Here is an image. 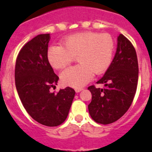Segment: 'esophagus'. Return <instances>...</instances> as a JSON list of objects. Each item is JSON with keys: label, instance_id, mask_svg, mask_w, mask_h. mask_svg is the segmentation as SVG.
Returning <instances> with one entry per match:
<instances>
[{"label": "esophagus", "instance_id": "obj_1", "mask_svg": "<svg viewBox=\"0 0 152 152\" xmlns=\"http://www.w3.org/2000/svg\"><path fill=\"white\" fill-rule=\"evenodd\" d=\"M83 88H75V91H76V93L80 92L81 91H83Z\"/></svg>", "mask_w": 152, "mask_h": 152}]
</instances>
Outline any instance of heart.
<instances>
[{
	"instance_id": "b5f03b06",
	"label": "heart",
	"mask_w": 152,
	"mask_h": 152,
	"mask_svg": "<svg viewBox=\"0 0 152 152\" xmlns=\"http://www.w3.org/2000/svg\"><path fill=\"white\" fill-rule=\"evenodd\" d=\"M63 46L53 45L47 51L50 64L63 69L76 57L79 64L69 67L61 74V82L72 88L82 87L92 79L94 73H103L112 61L114 42L108 34L83 32L64 39Z\"/></svg>"
}]
</instances>
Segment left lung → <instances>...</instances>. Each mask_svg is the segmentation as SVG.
Wrapping results in <instances>:
<instances>
[{
    "mask_svg": "<svg viewBox=\"0 0 152 152\" xmlns=\"http://www.w3.org/2000/svg\"><path fill=\"white\" fill-rule=\"evenodd\" d=\"M138 72L134 47L127 38L120 34L113 61L97 82L102 83L104 88H88L92 95L88 110L93 120L108 125L118 121L127 112L136 94Z\"/></svg>",
    "mask_w": 152,
    "mask_h": 152,
    "instance_id": "obj_1",
    "label": "left lung"
}]
</instances>
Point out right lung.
<instances>
[{"label": "right lung", "mask_w": 152, "mask_h": 152, "mask_svg": "<svg viewBox=\"0 0 152 152\" xmlns=\"http://www.w3.org/2000/svg\"><path fill=\"white\" fill-rule=\"evenodd\" d=\"M50 34H39L26 43L18 54L15 88L22 104L34 120L46 126H57L69 114L75 91L67 87L51 93L59 77L47 58Z\"/></svg>", "instance_id": "right-lung-1"}]
</instances>
